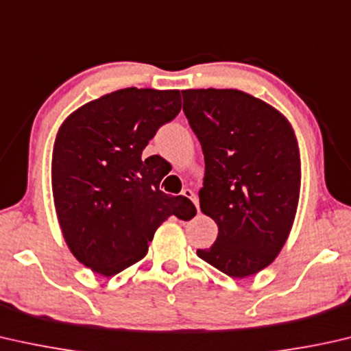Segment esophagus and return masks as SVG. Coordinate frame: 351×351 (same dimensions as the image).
Masks as SVG:
<instances>
[{
  "label": "esophagus",
  "mask_w": 351,
  "mask_h": 351,
  "mask_svg": "<svg viewBox=\"0 0 351 351\" xmlns=\"http://www.w3.org/2000/svg\"><path fill=\"white\" fill-rule=\"evenodd\" d=\"M182 195H184L185 197H188V199H190L193 204L196 206L197 212H199V201H197V196L195 195V191L190 190V188H185V190H182Z\"/></svg>",
  "instance_id": "obj_1"
}]
</instances>
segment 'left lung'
Segmentation results:
<instances>
[{
	"instance_id": "8db88e82",
	"label": "left lung",
	"mask_w": 351,
	"mask_h": 351,
	"mask_svg": "<svg viewBox=\"0 0 351 351\" xmlns=\"http://www.w3.org/2000/svg\"><path fill=\"white\" fill-rule=\"evenodd\" d=\"M184 112L204 154L202 213L218 226L197 256L243 278L276 260L291 231L301 190L294 131L277 109L241 90H184Z\"/></svg>"
}]
</instances>
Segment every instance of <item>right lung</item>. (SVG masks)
<instances>
[{"mask_svg":"<svg viewBox=\"0 0 351 351\" xmlns=\"http://www.w3.org/2000/svg\"><path fill=\"white\" fill-rule=\"evenodd\" d=\"M179 90L123 88L90 101L60 126L52 155L55 210L69 250L110 277L147 255L158 226L196 209L160 190L158 155L142 150L180 112Z\"/></svg>","mask_w":351,"mask_h":351,"instance_id":"obj_1","label":"right lung"}]
</instances>
